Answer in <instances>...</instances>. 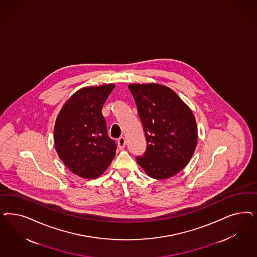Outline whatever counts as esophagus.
Masks as SVG:
<instances>
[{"label": "esophagus", "instance_id": "esophagus-1", "mask_svg": "<svg viewBox=\"0 0 257 257\" xmlns=\"http://www.w3.org/2000/svg\"><path fill=\"white\" fill-rule=\"evenodd\" d=\"M117 144H118V148L119 149H124V146H125V139H124V137H120L118 139V141H117Z\"/></svg>", "mask_w": 257, "mask_h": 257}]
</instances>
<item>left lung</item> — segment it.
I'll list each match as a JSON object with an SVG mask.
<instances>
[{
  "label": "left lung",
  "mask_w": 257,
  "mask_h": 257,
  "mask_svg": "<svg viewBox=\"0 0 257 257\" xmlns=\"http://www.w3.org/2000/svg\"><path fill=\"white\" fill-rule=\"evenodd\" d=\"M147 140L136 157L150 178L173 177L186 166L196 149L198 130L189 107L170 88L156 83L130 84Z\"/></svg>",
  "instance_id": "8db88e82"
}]
</instances>
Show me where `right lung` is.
<instances>
[{
    "label": "right lung",
    "mask_w": 257,
    "mask_h": 257,
    "mask_svg": "<svg viewBox=\"0 0 257 257\" xmlns=\"http://www.w3.org/2000/svg\"><path fill=\"white\" fill-rule=\"evenodd\" d=\"M114 84L85 87L61 108L54 128V142L63 164L83 179L99 177L115 156V142L108 137L102 107Z\"/></svg>",
    "instance_id": "add662e5"
}]
</instances>
